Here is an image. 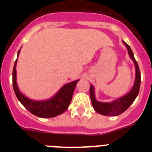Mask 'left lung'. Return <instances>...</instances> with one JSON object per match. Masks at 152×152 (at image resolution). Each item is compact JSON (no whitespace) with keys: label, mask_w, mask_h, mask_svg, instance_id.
Returning a JSON list of instances; mask_svg holds the SVG:
<instances>
[{"label":"left lung","mask_w":152,"mask_h":152,"mask_svg":"<svg viewBox=\"0 0 152 152\" xmlns=\"http://www.w3.org/2000/svg\"><path fill=\"white\" fill-rule=\"evenodd\" d=\"M123 43L126 45L127 49H128L129 55L131 59L134 61L135 68V83L131 89V91L126 94L125 96L116 99L114 101L110 102V103H103V102H99L96 100L95 98V93H94V88L93 87L92 84H91L90 88V96H91V103L94 109L98 113L104 115V116H115L120 115L123 112L127 110L132 103H133L135 98L137 97L139 94V89H140V84H141V73L139 71V65L137 63L136 60L135 59L134 54L131 48L128 44L125 42Z\"/></svg>","instance_id":"1"}]
</instances>
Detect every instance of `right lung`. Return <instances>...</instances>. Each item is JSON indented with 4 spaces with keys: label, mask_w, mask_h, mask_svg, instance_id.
<instances>
[{
    "label": "right lung",
    "mask_w": 152,
    "mask_h": 152,
    "mask_svg": "<svg viewBox=\"0 0 152 152\" xmlns=\"http://www.w3.org/2000/svg\"><path fill=\"white\" fill-rule=\"evenodd\" d=\"M20 52V49L19 50L17 57ZM17 62V58L14 63L13 69V90L19 101L22 103L23 106L28 111L38 117L52 118L58 116L66 110L72 101L75 86L79 80H75L64 85L53 97L50 98L49 100H43V101L30 100L24 96L20 91L17 84V71H16Z\"/></svg>",
    "instance_id": "add662e5"
}]
</instances>
